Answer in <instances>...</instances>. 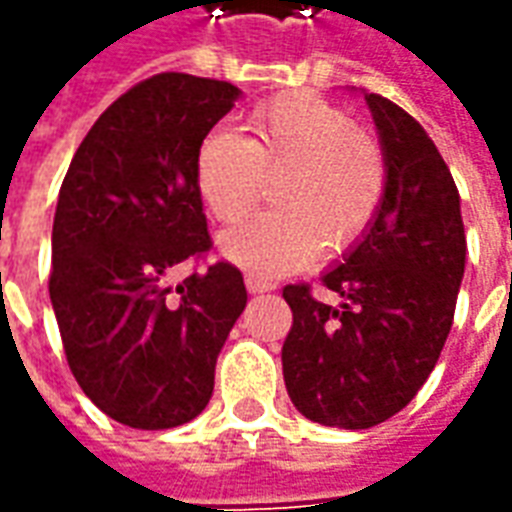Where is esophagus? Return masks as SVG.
Instances as JSON below:
<instances>
[{
    "mask_svg": "<svg viewBox=\"0 0 512 512\" xmlns=\"http://www.w3.org/2000/svg\"><path fill=\"white\" fill-rule=\"evenodd\" d=\"M245 287H248V292H253V295L273 290V284H270V281H264V278L253 276V273H248V276H245Z\"/></svg>",
    "mask_w": 512,
    "mask_h": 512,
    "instance_id": "obj_1",
    "label": "esophagus"
}]
</instances>
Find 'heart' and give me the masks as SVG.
<instances>
[{"label":"heart","instance_id":"heart-1","mask_svg":"<svg viewBox=\"0 0 512 512\" xmlns=\"http://www.w3.org/2000/svg\"><path fill=\"white\" fill-rule=\"evenodd\" d=\"M253 136L217 128L195 158L197 192L217 220L256 206L264 178L281 175V209L253 214L220 236L231 262L259 276L295 273L323 248H348L379 214L387 164L379 144L359 133L343 108L315 94H284L250 119Z\"/></svg>","mask_w":512,"mask_h":512}]
</instances>
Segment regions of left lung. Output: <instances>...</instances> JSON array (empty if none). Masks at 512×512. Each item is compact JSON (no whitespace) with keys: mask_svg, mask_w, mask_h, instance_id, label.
Returning <instances> with one entry per match:
<instances>
[{"mask_svg":"<svg viewBox=\"0 0 512 512\" xmlns=\"http://www.w3.org/2000/svg\"><path fill=\"white\" fill-rule=\"evenodd\" d=\"M387 164L379 214L323 273L343 303L287 284L292 329L281 348L295 410L340 429H370L410 404L449 337L465 273V228L449 167L404 108L365 94Z\"/></svg>","mask_w":512,"mask_h":512,"instance_id":"8db88e82","label":"left lung"}]
</instances>
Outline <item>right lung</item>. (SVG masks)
Returning a JSON list of instances; mask_svg holds the SVG:
<instances>
[{"label": "right lung", "instance_id": "obj_1", "mask_svg": "<svg viewBox=\"0 0 512 512\" xmlns=\"http://www.w3.org/2000/svg\"><path fill=\"white\" fill-rule=\"evenodd\" d=\"M239 88L155 74L94 122L63 178L49 298L74 379L108 418L172 429L206 410L248 292L234 264L169 276L211 248L195 158Z\"/></svg>", "mask_w": 512, "mask_h": 512}]
</instances>
